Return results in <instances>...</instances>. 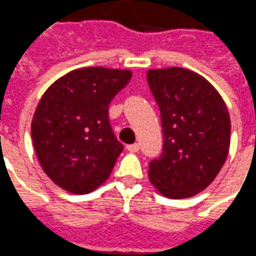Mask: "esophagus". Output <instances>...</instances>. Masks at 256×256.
<instances>
[{
  "mask_svg": "<svg viewBox=\"0 0 256 256\" xmlns=\"http://www.w3.org/2000/svg\"><path fill=\"white\" fill-rule=\"evenodd\" d=\"M126 149L130 150V152H138L140 150V144H131V145H126Z\"/></svg>",
  "mask_w": 256,
  "mask_h": 256,
  "instance_id": "esophagus-1",
  "label": "esophagus"
}]
</instances>
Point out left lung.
I'll use <instances>...</instances> for the list:
<instances>
[{"label": "left lung", "instance_id": "1", "mask_svg": "<svg viewBox=\"0 0 256 256\" xmlns=\"http://www.w3.org/2000/svg\"><path fill=\"white\" fill-rule=\"evenodd\" d=\"M160 110L164 149L149 164V179L164 196L203 192L221 170L230 149L227 106L204 77L182 68L148 72Z\"/></svg>", "mask_w": 256, "mask_h": 256}]
</instances>
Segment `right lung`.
I'll return each mask as SVG.
<instances>
[{
    "mask_svg": "<svg viewBox=\"0 0 256 256\" xmlns=\"http://www.w3.org/2000/svg\"><path fill=\"white\" fill-rule=\"evenodd\" d=\"M131 76L130 70L77 68L44 92L30 134L39 164L58 186L86 194L108 179L124 149L108 107Z\"/></svg>",
    "mask_w": 256,
    "mask_h": 256,
    "instance_id": "obj_1",
    "label": "right lung"
}]
</instances>
